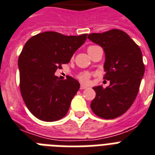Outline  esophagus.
I'll return each mask as SVG.
<instances>
[{"label":"esophagus","instance_id":"obj_1","mask_svg":"<svg viewBox=\"0 0 155 155\" xmlns=\"http://www.w3.org/2000/svg\"><path fill=\"white\" fill-rule=\"evenodd\" d=\"M87 87L85 86V85H83V84H81V85H80V89H81V90H84V89H86Z\"/></svg>","mask_w":155,"mask_h":155}]
</instances>
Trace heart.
I'll use <instances>...</instances> for the list:
<instances>
[{
    "label": "heart",
    "instance_id": "1",
    "mask_svg": "<svg viewBox=\"0 0 155 155\" xmlns=\"http://www.w3.org/2000/svg\"><path fill=\"white\" fill-rule=\"evenodd\" d=\"M94 47H95V46H90V47L87 48V51H88L89 49L92 48ZM90 77L91 75L89 73H87V72H83V73H80V75H78V79H79L81 82H83V83H87L89 79H90Z\"/></svg>",
    "mask_w": 155,
    "mask_h": 155
}]
</instances>
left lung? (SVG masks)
Wrapping results in <instances>:
<instances>
[{"label": "left lung", "mask_w": 155, "mask_h": 155, "mask_svg": "<svg viewBox=\"0 0 155 155\" xmlns=\"http://www.w3.org/2000/svg\"><path fill=\"white\" fill-rule=\"evenodd\" d=\"M87 38L104 48V79L110 80L106 88L93 87L96 95L91 108L100 118L115 119L130 107L138 95L145 72L142 51L127 34L119 29L89 34Z\"/></svg>", "instance_id": "1"}]
</instances>
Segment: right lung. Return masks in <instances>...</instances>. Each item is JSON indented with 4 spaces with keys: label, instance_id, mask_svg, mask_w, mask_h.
Here are the masks:
<instances>
[{
    "label": "right lung",
    "instance_id": "obj_1",
    "mask_svg": "<svg viewBox=\"0 0 155 155\" xmlns=\"http://www.w3.org/2000/svg\"><path fill=\"white\" fill-rule=\"evenodd\" d=\"M87 36L45 32L31 37L24 46L18 59L20 88L25 105L37 119L56 121L68 111L80 84L71 76L59 80L55 72L69 63Z\"/></svg>",
    "mask_w": 155,
    "mask_h": 155
}]
</instances>
